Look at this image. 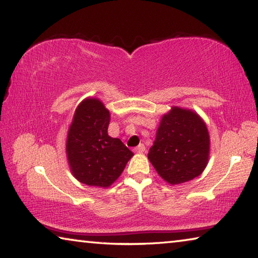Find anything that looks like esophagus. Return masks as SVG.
I'll return each instance as SVG.
<instances>
[{"mask_svg":"<svg viewBox=\"0 0 258 258\" xmlns=\"http://www.w3.org/2000/svg\"><path fill=\"white\" fill-rule=\"evenodd\" d=\"M134 151L137 152V154H142V152H145L146 151V147H145V145H139L137 148H135L134 149Z\"/></svg>","mask_w":258,"mask_h":258,"instance_id":"esophagus-1","label":"esophagus"}]
</instances>
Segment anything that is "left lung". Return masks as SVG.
Here are the masks:
<instances>
[{
	"label": "left lung",
	"mask_w": 258,
	"mask_h": 258,
	"mask_svg": "<svg viewBox=\"0 0 258 258\" xmlns=\"http://www.w3.org/2000/svg\"><path fill=\"white\" fill-rule=\"evenodd\" d=\"M211 140L204 119L187 108L174 106L163 115L148 159L168 184L194 180L208 164Z\"/></svg>",
	"instance_id": "obj_1"
}]
</instances>
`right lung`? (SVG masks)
Returning <instances> with one entry per match:
<instances>
[{"label":"right lung","instance_id":"obj_1","mask_svg":"<svg viewBox=\"0 0 258 258\" xmlns=\"http://www.w3.org/2000/svg\"><path fill=\"white\" fill-rule=\"evenodd\" d=\"M110 112L98 98L78 104L68 128L66 155L71 172L83 184L110 186L123 173L133 152L108 135Z\"/></svg>","mask_w":258,"mask_h":258}]
</instances>
